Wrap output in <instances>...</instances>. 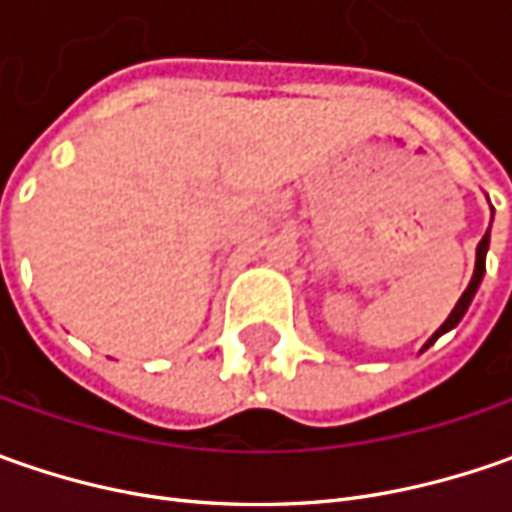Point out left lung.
<instances>
[{
	"instance_id": "left-lung-1",
	"label": "left lung",
	"mask_w": 512,
	"mask_h": 512,
	"mask_svg": "<svg viewBox=\"0 0 512 512\" xmlns=\"http://www.w3.org/2000/svg\"><path fill=\"white\" fill-rule=\"evenodd\" d=\"M493 210V207H490ZM487 247H490V227H487V233H484V239L479 242V247H476V267H473V279H470V285L464 287V293H462V299L456 302V307L450 310V316L444 319V325L424 342L422 350H427L430 344L436 342L439 336H444L447 330H453V327L459 325L464 319V313H467V307H470V302H473V296H476V290H479V285H482V279H484V259H487Z\"/></svg>"
}]
</instances>
